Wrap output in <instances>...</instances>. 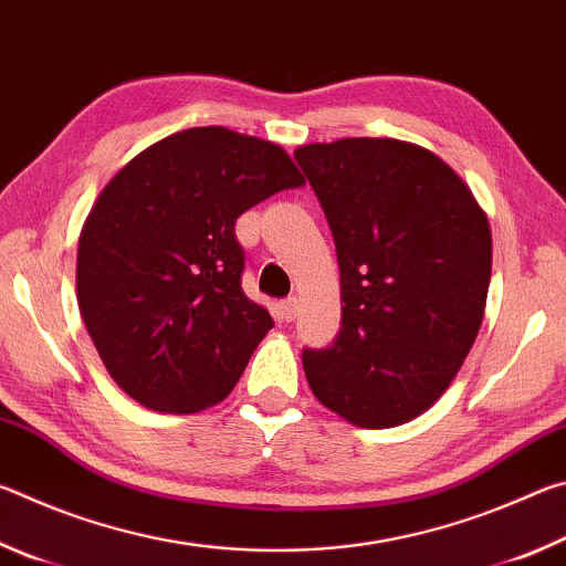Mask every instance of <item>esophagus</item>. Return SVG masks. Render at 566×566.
<instances>
[{
	"label": "esophagus",
	"instance_id": "1",
	"mask_svg": "<svg viewBox=\"0 0 566 566\" xmlns=\"http://www.w3.org/2000/svg\"><path fill=\"white\" fill-rule=\"evenodd\" d=\"M296 314H300V300H296V296H290V300L282 302V317L286 322H292L296 319Z\"/></svg>",
	"mask_w": 566,
	"mask_h": 566
}]
</instances>
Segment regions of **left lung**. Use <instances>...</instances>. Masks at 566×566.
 Instances as JSON below:
<instances>
[{"label":"left lung","mask_w":566,"mask_h":566,"mask_svg":"<svg viewBox=\"0 0 566 566\" xmlns=\"http://www.w3.org/2000/svg\"><path fill=\"white\" fill-rule=\"evenodd\" d=\"M337 247L342 329L302 352L324 407L361 429L427 411L482 327L492 229L457 171L401 139L347 137L294 151Z\"/></svg>","instance_id":"1"}]
</instances>
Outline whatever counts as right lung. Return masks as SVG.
Returning <instances> with one entry per match:
<instances>
[{
  "instance_id": "right-lung-1",
  "label": "right lung",
  "mask_w": 566,
  "mask_h": 566,
  "mask_svg": "<svg viewBox=\"0 0 566 566\" xmlns=\"http://www.w3.org/2000/svg\"><path fill=\"white\" fill-rule=\"evenodd\" d=\"M304 177L274 142L195 127L99 191L76 249L82 319L119 389L165 415L222 401L274 327L242 290L234 222Z\"/></svg>"
}]
</instances>
